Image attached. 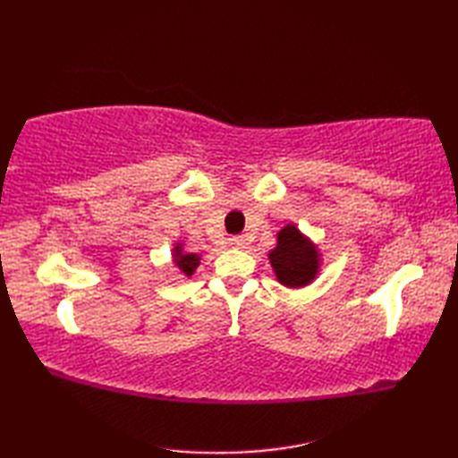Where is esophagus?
<instances>
[{
    "mask_svg": "<svg viewBox=\"0 0 458 458\" xmlns=\"http://www.w3.org/2000/svg\"><path fill=\"white\" fill-rule=\"evenodd\" d=\"M228 244L232 248H242L246 244V240H244V236H232V238H228Z\"/></svg>",
    "mask_w": 458,
    "mask_h": 458,
    "instance_id": "1",
    "label": "esophagus"
}]
</instances>
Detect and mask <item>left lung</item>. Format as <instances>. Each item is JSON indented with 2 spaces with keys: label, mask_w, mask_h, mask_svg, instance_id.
Wrapping results in <instances>:
<instances>
[{
  "label": "left lung",
  "mask_w": 458,
  "mask_h": 458,
  "mask_svg": "<svg viewBox=\"0 0 458 458\" xmlns=\"http://www.w3.org/2000/svg\"><path fill=\"white\" fill-rule=\"evenodd\" d=\"M269 264L281 285L305 287L318 274L320 254L295 224H287L279 230L277 246L269 251Z\"/></svg>",
  "instance_id": "obj_1"
}]
</instances>
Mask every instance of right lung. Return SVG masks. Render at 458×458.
Here are the masks:
<instances>
[{"label":"right lung","instance_id":"obj_1","mask_svg":"<svg viewBox=\"0 0 458 458\" xmlns=\"http://www.w3.org/2000/svg\"><path fill=\"white\" fill-rule=\"evenodd\" d=\"M173 258H174V259H173L174 266H177L187 277H191V276L194 274V269H197L199 264H200V256H197V254H184L181 244L174 246Z\"/></svg>","mask_w":458,"mask_h":458}]
</instances>
